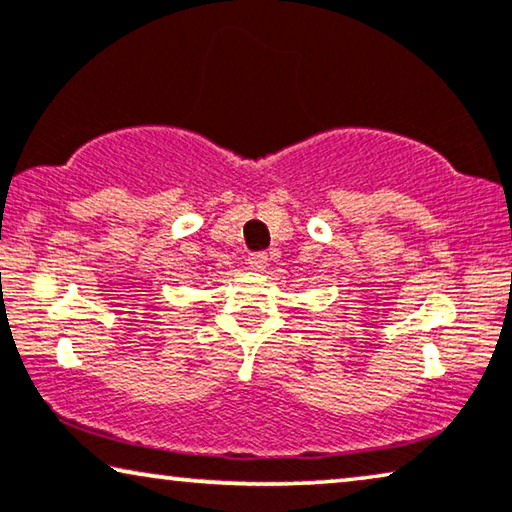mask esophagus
Here are the masks:
<instances>
[{"mask_svg":"<svg viewBox=\"0 0 512 512\" xmlns=\"http://www.w3.org/2000/svg\"><path fill=\"white\" fill-rule=\"evenodd\" d=\"M249 267L251 270H256V272H263L265 267H267V254H251L249 258Z\"/></svg>","mask_w":512,"mask_h":512,"instance_id":"esophagus-1","label":"esophagus"}]
</instances>
